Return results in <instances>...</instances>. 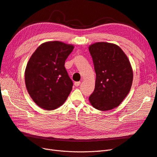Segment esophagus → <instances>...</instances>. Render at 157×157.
I'll use <instances>...</instances> for the list:
<instances>
[{"label":"esophagus","mask_w":157,"mask_h":157,"mask_svg":"<svg viewBox=\"0 0 157 157\" xmlns=\"http://www.w3.org/2000/svg\"><path fill=\"white\" fill-rule=\"evenodd\" d=\"M74 84H75V86H78L80 84V82H75Z\"/></svg>","instance_id":"esophagus-1"}]
</instances>
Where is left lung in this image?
Segmentation results:
<instances>
[{
  "instance_id": "obj_1",
  "label": "left lung",
  "mask_w": 157,
  "mask_h": 157,
  "mask_svg": "<svg viewBox=\"0 0 157 157\" xmlns=\"http://www.w3.org/2000/svg\"><path fill=\"white\" fill-rule=\"evenodd\" d=\"M96 74V84L89 97L98 110L109 111L118 107L129 93L133 71L126 55L119 46L96 42L89 46Z\"/></svg>"
}]
</instances>
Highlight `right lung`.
Returning <instances> with one entry per match:
<instances>
[{
	"label": "right lung",
	"mask_w": 157,
	"mask_h": 157,
	"mask_svg": "<svg viewBox=\"0 0 157 157\" xmlns=\"http://www.w3.org/2000/svg\"><path fill=\"white\" fill-rule=\"evenodd\" d=\"M73 45L59 41L45 42L37 48L28 61L26 88L37 105L54 110L62 105L72 90L73 83L65 67Z\"/></svg>",
	"instance_id": "add662e5"
}]
</instances>
